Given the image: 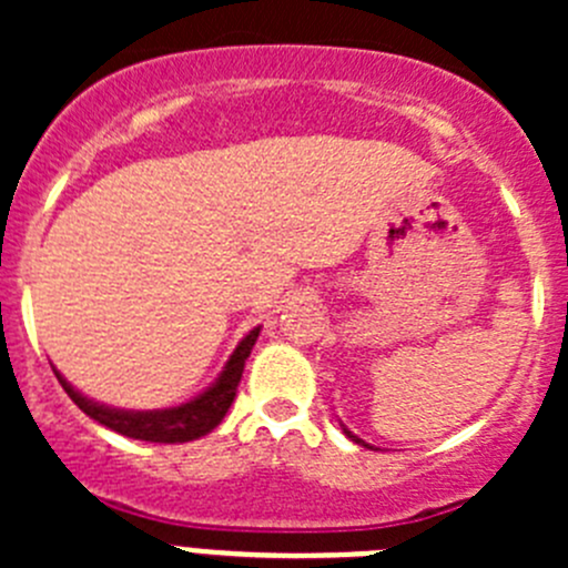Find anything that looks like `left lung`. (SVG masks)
<instances>
[{"mask_svg": "<svg viewBox=\"0 0 568 568\" xmlns=\"http://www.w3.org/2000/svg\"><path fill=\"white\" fill-rule=\"evenodd\" d=\"M346 434H348V437H352V439H354V443H357V445H365V443H363V439H359V437H354V434H352V432H346Z\"/></svg>", "mask_w": 568, "mask_h": 568, "instance_id": "8db88e82", "label": "left lung"}]
</instances>
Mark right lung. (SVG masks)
I'll use <instances>...</instances> for the list:
<instances>
[{"label": "right lung", "instance_id": "add662e5", "mask_svg": "<svg viewBox=\"0 0 568 568\" xmlns=\"http://www.w3.org/2000/svg\"><path fill=\"white\" fill-rule=\"evenodd\" d=\"M257 326L244 337L236 346V352L227 359L225 371H222L220 379L209 387L203 395H197L189 404L173 406V409H156V412H123V409H109L104 404H95V400L84 398L82 393L73 390L60 374L62 390L71 395L73 404L90 415L93 420H99L101 426L112 428V432L123 434V437L131 439H145V443H192V439L205 437L209 432H214L222 423V417L231 409L233 398H236V387L242 382L244 374V359L250 357L252 346L257 341Z\"/></svg>", "mask_w": 568, "mask_h": 568}]
</instances>
